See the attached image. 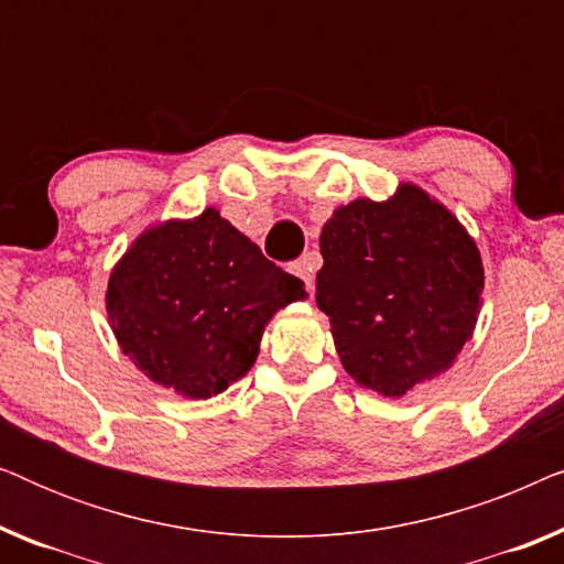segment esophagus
<instances>
[{
  "label": "esophagus",
  "mask_w": 564,
  "mask_h": 564,
  "mask_svg": "<svg viewBox=\"0 0 564 564\" xmlns=\"http://www.w3.org/2000/svg\"><path fill=\"white\" fill-rule=\"evenodd\" d=\"M315 269H318V259H315L313 253H305V257H300L297 261H292V264H290V272L295 274L297 280H303L305 288H311V284H313Z\"/></svg>",
  "instance_id": "obj_1"
}]
</instances>
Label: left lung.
Masks as SVG:
<instances>
[{
    "label": "left lung",
    "instance_id": "8db88e82",
    "mask_svg": "<svg viewBox=\"0 0 564 564\" xmlns=\"http://www.w3.org/2000/svg\"><path fill=\"white\" fill-rule=\"evenodd\" d=\"M315 303L346 372L400 398L452 367L473 336L482 259L459 220L403 184L388 203L354 199L321 234Z\"/></svg>",
    "mask_w": 564,
    "mask_h": 564
}]
</instances>
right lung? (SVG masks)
I'll list each match as a JSON object with an SVG mask.
<instances>
[{
    "label": "right lung",
    "mask_w": 564,
    "mask_h": 564,
    "mask_svg": "<svg viewBox=\"0 0 564 564\" xmlns=\"http://www.w3.org/2000/svg\"><path fill=\"white\" fill-rule=\"evenodd\" d=\"M305 295L297 276L207 207L130 246L110 274L107 315L145 377L205 400L249 372L267 321Z\"/></svg>",
    "instance_id": "right-lung-1"
}]
</instances>
